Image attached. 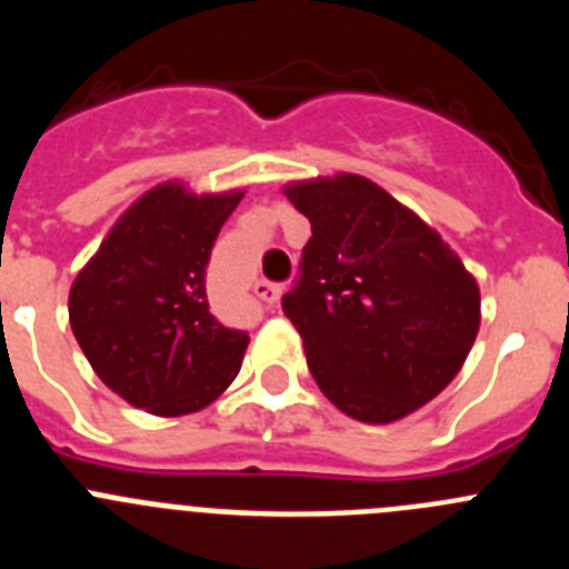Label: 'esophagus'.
Wrapping results in <instances>:
<instances>
[{
    "instance_id": "34e87169",
    "label": "esophagus",
    "mask_w": 569,
    "mask_h": 569,
    "mask_svg": "<svg viewBox=\"0 0 569 569\" xmlns=\"http://www.w3.org/2000/svg\"><path fill=\"white\" fill-rule=\"evenodd\" d=\"M253 293L259 296L261 301H268V305H276V301L281 299V293H284V288L281 284H273V281H256L253 284Z\"/></svg>"
}]
</instances>
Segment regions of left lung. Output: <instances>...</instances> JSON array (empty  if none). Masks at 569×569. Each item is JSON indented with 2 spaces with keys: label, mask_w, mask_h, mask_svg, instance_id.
Segmentation results:
<instances>
[{
  "label": "left lung",
  "mask_w": 569,
  "mask_h": 569,
  "mask_svg": "<svg viewBox=\"0 0 569 569\" xmlns=\"http://www.w3.org/2000/svg\"><path fill=\"white\" fill-rule=\"evenodd\" d=\"M310 219L301 276L281 299L321 393L365 425L416 413L465 365L479 284L445 239L359 173L284 184Z\"/></svg>",
  "instance_id": "8db88e82"
}]
</instances>
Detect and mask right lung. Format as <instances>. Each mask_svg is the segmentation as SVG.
I'll return each mask as SVG.
<instances>
[{"instance_id": "1", "label": "right lung", "mask_w": 569, "mask_h": 569, "mask_svg": "<svg viewBox=\"0 0 569 569\" xmlns=\"http://www.w3.org/2000/svg\"><path fill=\"white\" fill-rule=\"evenodd\" d=\"M241 196L156 184L116 219L70 284V330L93 373L128 405L188 416L239 373L250 339L210 310L208 261Z\"/></svg>"}]
</instances>
